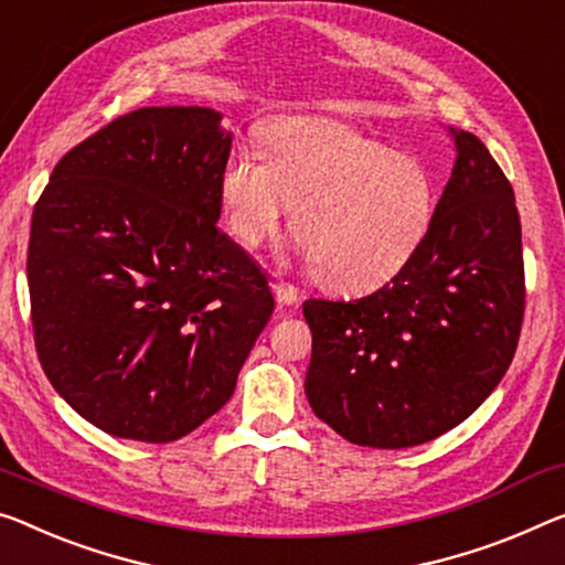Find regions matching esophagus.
<instances>
[{
  "instance_id": "esophagus-1",
  "label": "esophagus",
  "mask_w": 565,
  "mask_h": 565,
  "mask_svg": "<svg viewBox=\"0 0 565 565\" xmlns=\"http://www.w3.org/2000/svg\"><path fill=\"white\" fill-rule=\"evenodd\" d=\"M273 292H275V300L280 302V306H298L300 302V290L290 282H282V280L273 282Z\"/></svg>"
}]
</instances>
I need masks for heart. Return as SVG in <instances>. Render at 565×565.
Returning a JSON list of instances; mask_svg holds the SVG:
<instances>
[{
    "label": "heart",
    "mask_w": 565,
    "mask_h": 565,
    "mask_svg": "<svg viewBox=\"0 0 565 565\" xmlns=\"http://www.w3.org/2000/svg\"><path fill=\"white\" fill-rule=\"evenodd\" d=\"M230 230L257 247L292 212V234L326 288L359 292L409 263L434 220L429 171L409 153L326 118L267 128L265 159L237 149L222 171Z\"/></svg>",
    "instance_id": "1"
}]
</instances>
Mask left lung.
Masks as SVG:
<instances>
[{"instance_id":"1","label":"left lung","mask_w":565,"mask_h":565,"mask_svg":"<svg viewBox=\"0 0 565 565\" xmlns=\"http://www.w3.org/2000/svg\"><path fill=\"white\" fill-rule=\"evenodd\" d=\"M449 134L452 177L409 263L366 298L302 302L308 402L353 445L437 439L494 392L518 349L525 270L513 186L480 138Z\"/></svg>"}]
</instances>
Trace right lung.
<instances>
[{
    "label": "right lung",
    "mask_w": 565,
    "mask_h": 565,
    "mask_svg": "<svg viewBox=\"0 0 565 565\" xmlns=\"http://www.w3.org/2000/svg\"><path fill=\"white\" fill-rule=\"evenodd\" d=\"M199 106L138 108L67 151L32 212L28 285L50 384L95 427L163 445L234 394L275 310L220 232L232 134Z\"/></svg>",
    "instance_id": "1"
}]
</instances>
